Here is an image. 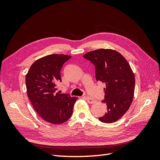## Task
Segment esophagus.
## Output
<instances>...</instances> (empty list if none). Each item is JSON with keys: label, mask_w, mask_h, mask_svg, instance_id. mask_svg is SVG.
Returning a JSON list of instances; mask_svg holds the SVG:
<instances>
[{"label": "esophagus", "mask_w": 160, "mask_h": 160, "mask_svg": "<svg viewBox=\"0 0 160 160\" xmlns=\"http://www.w3.org/2000/svg\"><path fill=\"white\" fill-rule=\"evenodd\" d=\"M85 98H86V100L87 101V102L89 103V104H94L96 102V100H94V99H93V98H91L90 97L87 96Z\"/></svg>", "instance_id": "esophagus-1"}]
</instances>
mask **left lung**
Here are the masks:
<instances>
[{
  "mask_svg": "<svg viewBox=\"0 0 160 160\" xmlns=\"http://www.w3.org/2000/svg\"><path fill=\"white\" fill-rule=\"evenodd\" d=\"M96 68L97 81L106 84L102 102L107 105V113L99 120L113 123L125 114L134 96L135 76L127 60L121 53L110 49H100L84 55Z\"/></svg>",
  "mask_w": 160,
  "mask_h": 160,
  "instance_id": "1",
  "label": "left lung"
}]
</instances>
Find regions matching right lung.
Instances as JSON below:
<instances>
[{
    "mask_svg": "<svg viewBox=\"0 0 160 160\" xmlns=\"http://www.w3.org/2000/svg\"><path fill=\"white\" fill-rule=\"evenodd\" d=\"M71 56L52 54L36 60L26 75L27 92L32 106L43 120L54 124H62L71 118L78 99L57 92L61 82L60 70Z\"/></svg>",
    "mask_w": 160,
    "mask_h": 160,
    "instance_id": "obj_1",
    "label": "right lung"
}]
</instances>
